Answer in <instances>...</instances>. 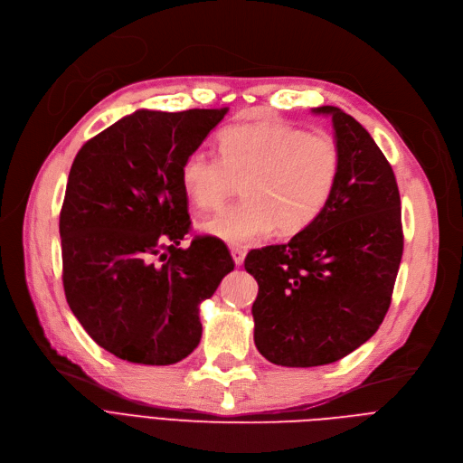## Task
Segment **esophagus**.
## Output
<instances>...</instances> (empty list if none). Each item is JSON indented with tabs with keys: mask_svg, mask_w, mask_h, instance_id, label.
<instances>
[{
	"mask_svg": "<svg viewBox=\"0 0 463 463\" xmlns=\"http://www.w3.org/2000/svg\"><path fill=\"white\" fill-rule=\"evenodd\" d=\"M231 255H232V259H234V264H236V266H241V264H244V259H246V250L232 248V250H231Z\"/></svg>",
	"mask_w": 463,
	"mask_h": 463,
	"instance_id": "obj_1",
	"label": "esophagus"
}]
</instances>
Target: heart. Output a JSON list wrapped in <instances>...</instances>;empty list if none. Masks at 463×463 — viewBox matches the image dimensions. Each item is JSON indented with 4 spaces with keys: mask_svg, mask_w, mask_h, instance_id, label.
I'll list each match as a JSON object with an SVG mask.
<instances>
[{
    "mask_svg": "<svg viewBox=\"0 0 463 463\" xmlns=\"http://www.w3.org/2000/svg\"><path fill=\"white\" fill-rule=\"evenodd\" d=\"M222 156L193 150L180 166V184L199 210L222 206L241 184L244 201L201 223L203 232L231 246L298 234L328 206L342 170V154L328 135L290 126L232 128L219 138Z\"/></svg>",
    "mask_w": 463,
    "mask_h": 463,
    "instance_id": "1",
    "label": "heart"
}]
</instances>
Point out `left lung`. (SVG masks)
<instances>
[{
    "label": "left lung",
    "mask_w": 463,
    "mask_h": 463,
    "mask_svg": "<svg viewBox=\"0 0 463 463\" xmlns=\"http://www.w3.org/2000/svg\"><path fill=\"white\" fill-rule=\"evenodd\" d=\"M342 170L321 217L287 244L248 253L257 279L255 345L278 366L313 368L347 356L377 332L391 307L403 253L394 170L372 135L337 107Z\"/></svg>",
    "instance_id": "left-lung-1"
}]
</instances>
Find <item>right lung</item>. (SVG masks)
Listing matches in <instances>:
<instances>
[{"instance_id":"1","label":"right lung","mask_w":463,"mask_h":463,"mask_svg":"<svg viewBox=\"0 0 463 463\" xmlns=\"http://www.w3.org/2000/svg\"><path fill=\"white\" fill-rule=\"evenodd\" d=\"M227 109L137 110L72 161L60 213L65 298L114 356L168 366L199 345V306L234 260L222 240L189 232L184 159Z\"/></svg>"}]
</instances>
